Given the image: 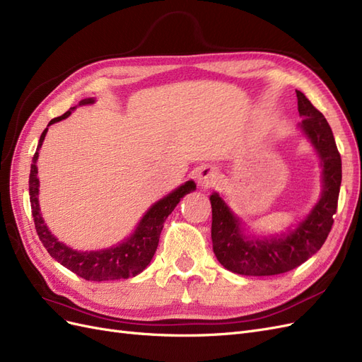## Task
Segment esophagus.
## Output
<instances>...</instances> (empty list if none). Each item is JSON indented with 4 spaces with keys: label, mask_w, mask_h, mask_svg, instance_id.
Masks as SVG:
<instances>
[{
    "label": "esophagus",
    "mask_w": 362,
    "mask_h": 362,
    "mask_svg": "<svg viewBox=\"0 0 362 362\" xmlns=\"http://www.w3.org/2000/svg\"><path fill=\"white\" fill-rule=\"evenodd\" d=\"M196 180H198V184L202 189L214 187V184L217 182V172L211 168H202L196 175Z\"/></svg>",
    "instance_id": "1"
}]
</instances>
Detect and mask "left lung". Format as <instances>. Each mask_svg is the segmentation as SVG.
I'll use <instances>...</instances> for the list:
<instances>
[{
	"instance_id": "obj_1",
	"label": "left lung",
	"mask_w": 362,
	"mask_h": 362,
	"mask_svg": "<svg viewBox=\"0 0 362 362\" xmlns=\"http://www.w3.org/2000/svg\"><path fill=\"white\" fill-rule=\"evenodd\" d=\"M298 110L300 128L315 148L323 166L322 198L299 226L288 234L272 238H247L237 216L217 193L210 196L213 250L221 264L238 275L272 276L299 267L319 250L331 233L341 185V157L332 129L325 116L302 92Z\"/></svg>"
}]
</instances>
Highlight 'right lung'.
Returning a JSON list of instances; mask_svg holds the SVG:
<instances>
[{"label": "right lung", "mask_w": 362, "mask_h": 362, "mask_svg": "<svg viewBox=\"0 0 362 362\" xmlns=\"http://www.w3.org/2000/svg\"><path fill=\"white\" fill-rule=\"evenodd\" d=\"M92 98L83 100L80 105L92 104ZM74 108L68 110L64 115L51 119L48 124L52 125L60 120L66 119ZM48 128L43 129V133L39 139L37 149L33 156V164L30 170V202H31V214L35 218V226L37 235L40 238L42 245L45 246L48 254L59 261L62 266L69 269L71 272L76 273L86 281H115V279H128L131 276L139 275L140 272H144L146 266L151 262L152 257H154L160 234L163 229V223L166 221L168 216L173 211V208L178 205L182 196L190 193L196 189V184L193 181H187L182 184L181 187L169 193L166 198L160 199L152 205L146 214L141 218L139 226L136 228L134 234L129 238H127L124 243H120L115 247L104 249V250H90V252H78L74 250L72 247L63 245L62 242L54 237L49 229L47 228L45 222H43L40 208H39V178H37V157L39 149L45 140Z\"/></svg>", "instance_id": "add662e5"}]
</instances>
